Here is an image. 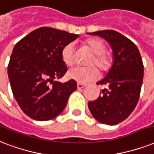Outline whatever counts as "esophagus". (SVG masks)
Listing matches in <instances>:
<instances>
[{
	"label": "esophagus",
	"instance_id": "34e87169",
	"mask_svg": "<svg viewBox=\"0 0 154 154\" xmlns=\"http://www.w3.org/2000/svg\"><path fill=\"white\" fill-rule=\"evenodd\" d=\"M86 84H83V83H78L77 84V88H78V89H82V88H85L86 87Z\"/></svg>",
	"mask_w": 154,
	"mask_h": 154
}]
</instances>
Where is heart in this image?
Returning <instances> with one entry per match:
<instances>
[{
	"mask_svg": "<svg viewBox=\"0 0 154 154\" xmlns=\"http://www.w3.org/2000/svg\"><path fill=\"white\" fill-rule=\"evenodd\" d=\"M83 45L88 47L92 53L88 61V65H96L101 71H106L112 64V57L106 52V46L103 41L98 38L87 39ZM61 58L66 66H71L75 62V48L72 43L64 46L61 52ZM100 73L95 66H76L71 69L67 76L71 79L81 83H86L98 79Z\"/></svg>",
	"mask_w": 154,
	"mask_h": 154,
	"instance_id": "obj_1",
	"label": "heart"
}]
</instances>
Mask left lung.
I'll return each instance as SVG.
<instances>
[{
	"label": "left lung",
	"instance_id": "left-lung-1",
	"mask_svg": "<svg viewBox=\"0 0 154 154\" xmlns=\"http://www.w3.org/2000/svg\"><path fill=\"white\" fill-rule=\"evenodd\" d=\"M108 42L113 51V63L97 84L108 86L96 100L88 102L91 115L99 122L115 125L125 120L136 108L144 76L139 50L133 42L115 30L90 33Z\"/></svg>",
	"mask_w": 154,
	"mask_h": 154
}]
</instances>
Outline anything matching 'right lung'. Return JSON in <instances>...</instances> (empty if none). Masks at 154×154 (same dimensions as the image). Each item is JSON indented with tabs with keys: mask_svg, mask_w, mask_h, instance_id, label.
Segmentation results:
<instances>
[{
	"mask_svg": "<svg viewBox=\"0 0 154 154\" xmlns=\"http://www.w3.org/2000/svg\"><path fill=\"white\" fill-rule=\"evenodd\" d=\"M78 37L41 27L15 45L8 65V76L14 98L29 117L39 121L55 118L77 89L73 79L64 83L54 79L62 78L67 71L61 58L62 50Z\"/></svg>",
	"mask_w": 154,
	"mask_h": 154,
	"instance_id": "add662e5",
	"label": "right lung"
}]
</instances>
